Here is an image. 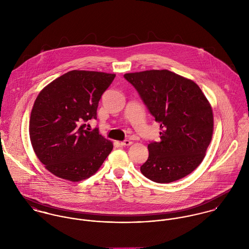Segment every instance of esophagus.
Instances as JSON below:
<instances>
[{"instance_id":"1","label":"esophagus","mask_w":249,"mask_h":249,"mask_svg":"<svg viewBox=\"0 0 249 249\" xmlns=\"http://www.w3.org/2000/svg\"><path fill=\"white\" fill-rule=\"evenodd\" d=\"M132 143L131 141H129V140H124V141H123V142H120V144L122 145V146H125V145H130Z\"/></svg>"}]
</instances>
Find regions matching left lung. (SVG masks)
Returning a JSON list of instances; mask_svg holds the SVG:
<instances>
[{
    "label": "left lung",
    "mask_w": 249,
    "mask_h": 249,
    "mask_svg": "<svg viewBox=\"0 0 249 249\" xmlns=\"http://www.w3.org/2000/svg\"><path fill=\"white\" fill-rule=\"evenodd\" d=\"M148 112L160 124V142H149L141 173L156 183L183 178L202 162L212 140L211 106L193 81L169 70L125 73Z\"/></svg>",
    "instance_id": "1"
}]
</instances>
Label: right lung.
<instances>
[{
  "label": "right lung",
  "mask_w": 249,
  "mask_h": 249,
  "mask_svg": "<svg viewBox=\"0 0 249 249\" xmlns=\"http://www.w3.org/2000/svg\"><path fill=\"white\" fill-rule=\"evenodd\" d=\"M101 71H68L47 85L36 98L30 138L36 156L57 178L80 181L103 165L113 144L86 123L97 119L103 94L115 78Z\"/></svg>",
  "instance_id": "right-lung-1"
}]
</instances>
